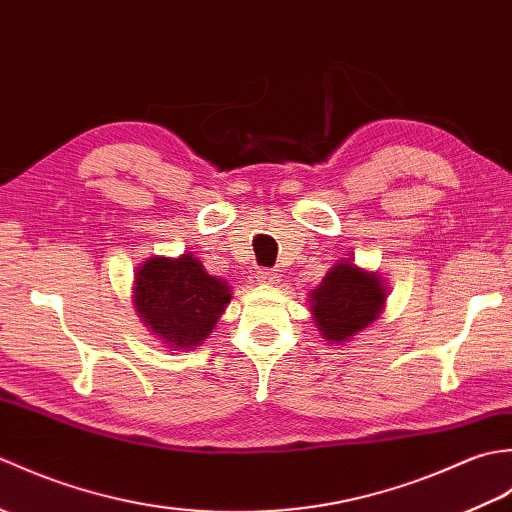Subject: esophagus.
Listing matches in <instances>:
<instances>
[{
  "label": "esophagus",
  "mask_w": 512,
  "mask_h": 512,
  "mask_svg": "<svg viewBox=\"0 0 512 512\" xmlns=\"http://www.w3.org/2000/svg\"><path fill=\"white\" fill-rule=\"evenodd\" d=\"M257 281H259V284H277L279 273L273 268H259L257 270Z\"/></svg>",
  "instance_id": "1"
}]
</instances>
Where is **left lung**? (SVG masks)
I'll list each match as a JSON object with an SVG mask.
<instances>
[{
    "label": "left lung",
    "instance_id": "left-lung-1",
    "mask_svg": "<svg viewBox=\"0 0 512 512\" xmlns=\"http://www.w3.org/2000/svg\"><path fill=\"white\" fill-rule=\"evenodd\" d=\"M312 314L328 341L341 343L378 319L385 303L380 277L350 262L336 264L310 295Z\"/></svg>",
    "mask_w": 512,
    "mask_h": 512
}]
</instances>
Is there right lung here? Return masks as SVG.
Listing matches in <instances>:
<instances>
[{
    "label": "right lung",
    "mask_w": 512,
    "mask_h": 512,
    "mask_svg": "<svg viewBox=\"0 0 512 512\" xmlns=\"http://www.w3.org/2000/svg\"><path fill=\"white\" fill-rule=\"evenodd\" d=\"M231 301V286L211 277L198 259L151 257L136 273V308L162 343L200 345Z\"/></svg>",
    "instance_id": "right-lung-1"
}]
</instances>
